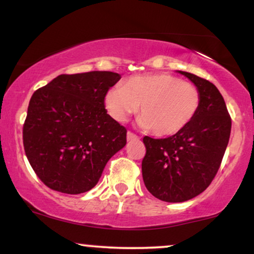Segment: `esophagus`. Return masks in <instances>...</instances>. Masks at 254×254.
I'll use <instances>...</instances> for the list:
<instances>
[{"label": "esophagus", "instance_id": "esophagus-1", "mask_svg": "<svg viewBox=\"0 0 254 254\" xmlns=\"http://www.w3.org/2000/svg\"><path fill=\"white\" fill-rule=\"evenodd\" d=\"M127 140L133 141V140H139V136L136 134L131 133V131H127Z\"/></svg>", "mask_w": 254, "mask_h": 254}]
</instances>
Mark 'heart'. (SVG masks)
<instances>
[{"label": "heart", "instance_id": "b5f03b06", "mask_svg": "<svg viewBox=\"0 0 254 254\" xmlns=\"http://www.w3.org/2000/svg\"><path fill=\"white\" fill-rule=\"evenodd\" d=\"M199 104L196 86L167 73L134 75L105 95V106L113 119L124 123L140 107V126L157 136L183 130L196 117Z\"/></svg>", "mask_w": 254, "mask_h": 254}]
</instances>
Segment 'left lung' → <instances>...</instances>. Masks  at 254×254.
Instances as JSON below:
<instances>
[{"label": "left lung", "instance_id": "8db88e82", "mask_svg": "<svg viewBox=\"0 0 254 254\" xmlns=\"http://www.w3.org/2000/svg\"><path fill=\"white\" fill-rule=\"evenodd\" d=\"M197 87L200 104L196 117L173 136H144V186L156 198L186 202L202 193L215 179L228 147L231 117L215 85L189 72L179 71Z\"/></svg>", "mask_w": 254, "mask_h": 254}]
</instances>
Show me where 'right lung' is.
Here are the masks:
<instances>
[{"instance_id":"obj_1","label":"right lung","mask_w":254,"mask_h":254,"mask_svg":"<svg viewBox=\"0 0 254 254\" xmlns=\"http://www.w3.org/2000/svg\"><path fill=\"white\" fill-rule=\"evenodd\" d=\"M120 78L110 71L61 74L32 94L23 144L36 175L50 189L88 191L126 146L127 129L105 108V95Z\"/></svg>"}]
</instances>
